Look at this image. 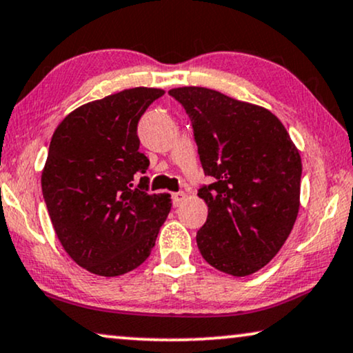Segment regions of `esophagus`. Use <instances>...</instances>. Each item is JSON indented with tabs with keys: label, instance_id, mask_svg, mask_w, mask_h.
Masks as SVG:
<instances>
[{
	"label": "esophagus",
	"instance_id": "esophagus-1",
	"mask_svg": "<svg viewBox=\"0 0 353 353\" xmlns=\"http://www.w3.org/2000/svg\"><path fill=\"white\" fill-rule=\"evenodd\" d=\"M184 200H185L184 192H176V194H172V203H174V206L182 205V201H184Z\"/></svg>",
	"mask_w": 353,
	"mask_h": 353
}]
</instances>
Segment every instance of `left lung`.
Masks as SVG:
<instances>
[{
  "mask_svg": "<svg viewBox=\"0 0 353 353\" xmlns=\"http://www.w3.org/2000/svg\"><path fill=\"white\" fill-rule=\"evenodd\" d=\"M169 95L189 114L201 166L214 179L199 190L208 206L196 232L201 256L225 274H253L278 255L297 219L299 150L266 108L205 87Z\"/></svg>",
  "mask_w": 353,
  "mask_h": 353,
  "instance_id": "1",
  "label": "left lung"
}]
</instances>
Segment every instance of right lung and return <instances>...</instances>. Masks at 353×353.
<instances>
[{"instance_id":"obj_1","label":"right lung","mask_w":353,"mask_h":353,"mask_svg":"<svg viewBox=\"0 0 353 353\" xmlns=\"http://www.w3.org/2000/svg\"><path fill=\"white\" fill-rule=\"evenodd\" d=\"M161 88H128L79 106L51 137L41 190L68 255L114 278L142 265L171 211V195L148 194L150 166L137 124Z\"/></svg>"}]
</instances>
